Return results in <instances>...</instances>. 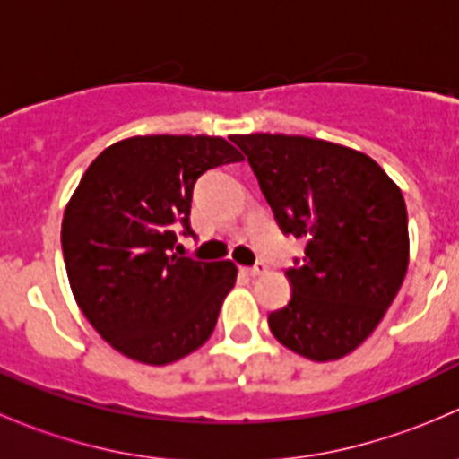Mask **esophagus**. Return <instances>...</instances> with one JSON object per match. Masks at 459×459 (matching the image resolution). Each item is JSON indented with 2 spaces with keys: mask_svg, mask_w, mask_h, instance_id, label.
<instances>
[{
  "mask_svg": "<svg viewBox=\"0 0 459 459\" xmlns=\"http://www.w3.org/2000/svg\"><path fill=\"white\" fill-rule=\"evenodd\" d=\"M244 273H247V275H251V277H257V275H264V273H266V264H255V266H251V268H244Z\"/></svg>",
  "mask_w": 459,
  "mask_h": 459,
  "instance_id": "obj_1",
  "label": "esophagus"
}]
</instances>
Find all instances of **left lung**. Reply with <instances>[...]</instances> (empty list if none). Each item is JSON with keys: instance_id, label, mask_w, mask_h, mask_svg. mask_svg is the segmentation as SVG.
Listing matches in <instances>:
<instances>
[{"instance_id": "1", "label": "left lung", "mask_w": 459, "mask_h": 459, "mask_svg": "<svg viewBox=\"0 0 459 459\" xmlns=\"http://www.w3.org/2000/svg\"><path fill=\"white\" fill-rule=\"evenodd\" d=\"M284 233L304 239L290 299L268 316L275 340L313 362L353 353L377 328L409 266L400 186L364 152L281 133L233 135Z\"/></svg>"}]
</instances>
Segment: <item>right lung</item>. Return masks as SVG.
<instances>
[{"label":"right lung","instance_id":"obj_1","mask_svg":"<svg viewBox=\"0 0 459 459\" xmlns=\"http://www.w3.org/2000/svg\"><path fill=\"white\" fill-rule=\"evenodd\" d=\"M242 152L208 135H137L92 160L62 220V251L77 307L126 358L164 367L200 349L238 280V266L175 251L191 233L193 186Z\"/></svg>","mask_w":459,"mask_h":459}]
</instances>
